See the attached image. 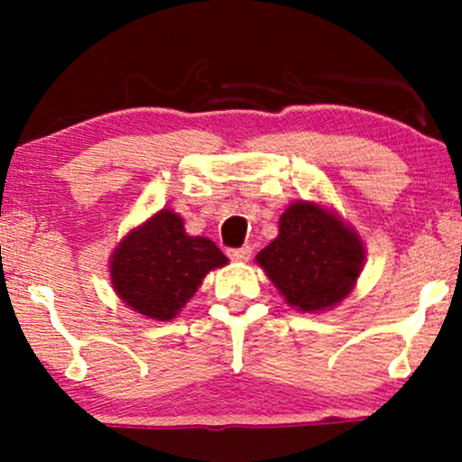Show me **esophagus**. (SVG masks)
I'll return each instance as SVG.
<instances>
[{"instance_id": "esophagus-1", "label": "esophagus", "mask_w": 462, "mask_h": 462, "mask_svg": "<svg viewBox=\"0 0 462 462\" xmlns=\"http://www.w3.org/2000/svg\"><path fill=\"white\" fill-rule=\"evenodd\" d=\"M226 254H229V259H233V261H248L250 254H253V248H250V246L229 248V250H226Z\"/></svg>"}]
</instances>
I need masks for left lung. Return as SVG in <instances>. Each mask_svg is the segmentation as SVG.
Returning a JSON list of instances; mask_svg holds the SVG:
<instances>
[{
    "label": "left lung",
    "instance_id": "1",
    "mask_svg": "<svg viewBox=\"0 0 462 462\" xmlns=\"http://www.w3.org/2000/svg\"><path fill=\"white\" fill-rule=\"evenodd\" d=\"M257 263L293 309L329 310L356 287L364 246L338 214L295 201L284 209L278 237L257 254Z\"/></svg>",
    "mask_w": 462,
    "mask_h": 462
}]
</instances>
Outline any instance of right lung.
<instances>
[{"mask_svg": "<svg viewBox=\"0 0 462 462\" xmlns=\"http://www.w3.org/2000/svg\"><path fill=\"white\" fill-rule=\"evenodd\" d=\"M226 263L212 240L188 236L178 214L161 209L119 242L111 257V282L133 310L171 321L205 274Z\"/></svg>", "mask_w": 462, "mask_h": 462, "instance_id": "add662e5", "label": "right lung"}]
</instances>
